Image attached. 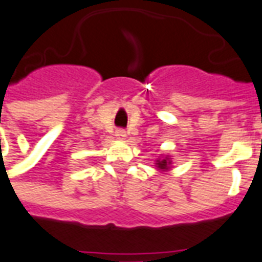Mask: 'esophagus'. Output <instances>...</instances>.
I'll use <instances>...</instances> for the list:
<instances>
[{"label": "esophagus", "instance_id": "obj_1", "mask_svg": "<svg viewBox=\"0 0 262 262\" xmlns=\"http://www.w3.org/2000/svg\"><path fill=\"white\" fill-rule=\"evenodd\" d=\"M115 137H117L118 140H123L126 137V132L122 130V129H119V130L115 132Z\"/></svg>", "mask_w": 262, "mask_h": 262}]
</instances>
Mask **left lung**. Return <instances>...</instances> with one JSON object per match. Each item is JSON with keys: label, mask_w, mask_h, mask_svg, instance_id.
<instances>
[{"label": "left lung", "mask_w": 262, "mask_h": 262, "mask_svg": "<svg viewBox=\"0 0 262 262\" xmlns=\"http://www.w3.org/2000/svg\"><path fill=\"white\" fill-rule=\"evenodd\" d=\"M155 166L158 167V170L161 171H169L171 167V157L166 155V154H161L159 157L155 159Z\"/></svg>", "instance_id": "left-lung-1"}]
</instances>
